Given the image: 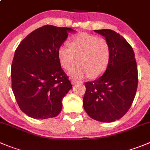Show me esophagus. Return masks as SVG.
<instances>
[{
    "label": "esophagus",
    "instance_id": "obj_1",
    "mask_svg": "<svg viewBox=\"0 0 150 150\" xmlns=\"http://www.w3.org/2000/svg\"><path fill=\"white\" fill-rule=\"evenodd\" d=\"M71 83L74 85V84H76V83H80V81H77V80L72 79L71 80Z\"/></svg>",
    "mask_w": 150,
    "mask_h": 150
}]
</instances>
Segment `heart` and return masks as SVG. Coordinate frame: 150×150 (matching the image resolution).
Instances as JSON below:
<instances>
[{
    "label": "heart",
    "instance_id": "b5f03b06",
    "mask_svg": "<svg viewBox=\"0 0 150 150\" xmlns=\"http://www.w3.org/2000/svg\"><path fill=\"white\" fill-rule=\"evenodd\" d=\"M110 47L106 39L93 35L80 33L72 38L69 47L61 46L58 50V58L64 69L71 71L75 78L90 76L97 78L107 69L110 60Z\"/></svg>",
    "mask_w": 150,
    "mask_h": 150
}]
</instances>
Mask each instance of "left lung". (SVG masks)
Wrapping results in <instances>:
<instances>
[{"label":"left lung","instance_id":"1","mask_svg":"<svg viewBox=\"0 0 150 150\" xmlns=\"http://www.w3.org/2000/svg\"><path fill=\"white\" fill-rule=\"evenodd\" d=\"M95 32L110 44V60L102 76L86 82L83 108L92 119L112 122L129 110L138 87V68L135 53L124 37L111 29Z\"/></svg>","mask_w":150,"mask_h":150}]
</instances>
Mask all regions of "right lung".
Here are the masks:
<instances>
[{
  "label": "right lung",
  "mask_w": 150,
  "mask_h": 150,
  "mask_svg": "<svg viewBox=\"0 0 150 150\" xmlns=\"http://www.w3.org/2000/svg\"><path fill=\"white\" fill-rule=\"evenodd\" d=\"M73 29L45 25L29 33L17 47L11 67L12 89L21 110L35 119L58 115L72 89L60 65L58 50Z\"/></svg>",
  "instance_id": "add662e5"
}]
</instances>
